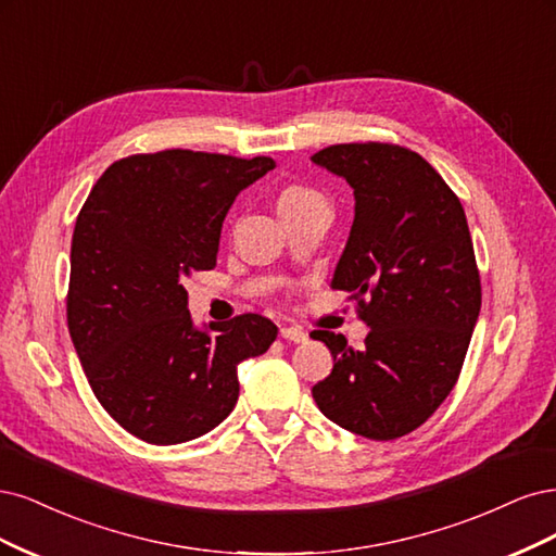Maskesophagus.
<instances>
[{
  "label": "esophagus",
  "instance_id": "esophagus-1",
  "mask_svg": "<svg viewBox=\"0 0 556 556\" xmlns=\"http://www.w3.org/2000/svg\"><path fill=\"white\" fill-rule=\"evenodd\" d=\"M279 334L286 339V342H293V344L307 342V332H302L300 328H293V326H283V328L279 330Z\"/></svg>",
  "mask_w": 556,
  "mask_h": 556
}]
</instances>
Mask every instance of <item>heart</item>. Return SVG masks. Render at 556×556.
Masks as SVG:
<instances>
[{
  "mask_svg": "<svg viewBox=\"0 0 556 556\" xmlns=\"http://www.w3.org/2000/svg\"><path fill=\"white\" fill-rule=\"evenodd\" d=\"M314 201H324L320 195L312 189H302V187H289L283 189L279 201H277V207H291V205H302V203H314Z\"/></svg>",
  "mask_w": 556,
  "mask_h": 556,
  "instance_id": "heart-1",
  "label": "heart"
}]
</instances>
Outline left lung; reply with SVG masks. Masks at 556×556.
I'll return each instance as SVG.
<instances>
[{
    "instance_id": "1",
    "label": "left lung",
    "mask_w": 556,
    "mask_h": 556,
    "mask_svg": "<svg viewBox=\"0 0 556 556\" xmlns=\"http://www.w3.org/2000/svg\"><path fill=\"white\" fill-rule=\"evenodd\" d=\"M353 189L355 214L330 286L351 291L369 332L363 349L314 330L334 367L312 388L320 414L374 441L420 427L451 395L480 314L467 214L427 161L388 142L312 156Z\"/></svg>"
}]
</instances>
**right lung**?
I'll return each mask as SVG.
<instances>
[{"mask_svg": "<svg viewBox=\"0 0 556 556\" xmlns=\"http://www.w3.org/2000/svg\"><path fill=\"white\" fill-rule=\"evenodd\" d=\"M270 156L191 150L115 161L76 219L66 320L101 406L129 434L175 445L207 434L238 402V365L270 349L258 314L193 324L185 277L217 265L236 195Z\"/></svg>", "mask_w": 556, "mask_h": 556, "instance_id": "add662e5", "label": "right lung"}]
</instances>
